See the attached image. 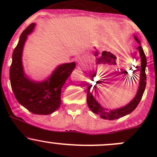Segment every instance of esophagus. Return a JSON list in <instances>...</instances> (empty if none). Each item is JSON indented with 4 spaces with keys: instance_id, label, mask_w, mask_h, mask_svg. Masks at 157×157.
<instances>
[{
    "instance_id": "obj_1",
    "label": "esophagus",
    "mask_w": 157,
    "mask_h": 157,
    "mask_svg": "<svg viewBox=\"0 0 157 157\" xmlns=\"http://www.w3.org/2000/svg\"><path fill=\"white\" fill-rule=\"evenodd\" d=\"M78 62H79V64H81V62H82L81 59H80V60H79V61H78Z\"/></svg>"
}]
</instances>
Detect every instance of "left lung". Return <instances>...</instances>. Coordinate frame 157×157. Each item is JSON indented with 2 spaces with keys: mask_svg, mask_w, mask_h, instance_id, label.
<instances>
[{
  "mask_svg": "<svg viewBox=\"0 0 157 157\" xmlns=\"http://www.w3.org/2000/svg\"><path fill=\"white\" fill-rule=\"evenodd\" d=\"M134 37L135 40L138 42L139 45L137 47V50L139 51L140 53V60H141V65H140V81H139V86L138 90H137V93H136L134 99L127 104L124 106L121 107V108H118L115 109H108L105 107L102 106L98 102L95 98L94 91L98 90L97 86H93V90H92V85H89L87 89V96H86V102H87V105L90 110L95 114H97L100 116V118H103V119H108V120H114L118 119V118H121L123 116L128 115V114L131 113L133 111L137 108V105L140 102V99H141L142 96H143L145 88H146L147 84V77L146 73H145V70L147 67V58L146 55H145L144 52L143 48H142L141 45H140V41L139 40L138 38L134 35Z\"/></svg>",
  "mask_w": 157,
  "mask_h": 157,
  "instance_id": "8db88e82",
  "label": "left lung"
}]
</instances>
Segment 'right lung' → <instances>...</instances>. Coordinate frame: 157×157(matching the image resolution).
<instances>
[{"label":"right lung","mask_w":157,"mask_h":157,"mask_svg":"<svg viewBox=\"0 0 157 157\" xmlns=\"http://www.w3.org/2000/svg\"><path fill=\"white\" fill-rule=\"evenodd\" d=\"M36 23H31L22 33L18 44L12 55L10 68L11 88L20 105L32 113L49 115L59 109L61 104V90L75 68V62L58 65L45 80L35 81L24 72L22 55L28 35L32 33Z\"/></svg>","instance_id":"right-lung-1"}]
</instances>
